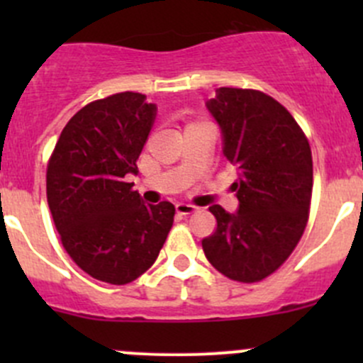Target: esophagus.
Listing matches in <instances>:
<instances>
[{"mask_svg": "<svg viewBox=\"0 0 363 363\" xmlns=\"http://www.w3.org/2000/svg\"><path fill=\"white\" fill-rule=\"evenodd\" d=\"M175 211H177V214L181 216H189L196 211V207L191 203H177L175 205Z\"/></svg>", "mask_w": 363, "mask_h": 363, "instance_id": "esophagus-1", "label": "esophagus"}]
</instances>
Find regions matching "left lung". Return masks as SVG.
<instances>
[{
	"instance_id": "obj_1",
	"label": "left lung",
	"mask_w": 363,
	"mask_h": 363,
	"mask_svg": "<svg viewBox=\"0 0 363 363\" xmlns=\"http://www.w3.org/2000/svg\"><path fill=\"white\" fill-rule=\"evenodd\" d=\"M207 108L219 123L226 160L239 170V211L212 205L218 226L202 240L216 270L239 283L276 272L302 239L313 195V156L295 117L269 94L219 87Z\"/></svg>"
}]
</instances>
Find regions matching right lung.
Segmentation results:
<instances>
[{
  "label": "right lung",
  "mask_w": 363,
  "mask_h": 363,
  "mask_svg": "<svg viewBox=\"0 0 363 363\" xmlns=\"http://www.w3.org/2000/svg\"><path fill=\"white\" fill-rule=\"evenodd\" d=\"M156 105L124 91L80 108L47 163V202L69 258L108 284H128L152 267L174 223L170 202L144 205L137 174Z\"/></svg>",
  "instance_id": "obj_1"
}]
</instances>
